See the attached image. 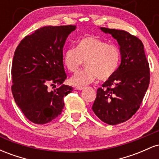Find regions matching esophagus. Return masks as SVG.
Instances as JSON below:
<instances>
[{
    "label": "esophagus",
    "mask_w": 159,
    "mask_h": 159,
    "mask_svg": "<svg viewBox=\"0 0 159 159\" xmlns=\"http://www.w3.org/2000/svg\"><path fill=\"white\" fill-rule=\"evenodd\" d=\"M84 87H76L75 88V90H84Z\"/></svg>",
    "instance_id": "34e87169"
}]
</instances>
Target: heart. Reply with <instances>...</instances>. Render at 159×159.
<instances>
[{
	"label": "heart",
	"mask_w": 159,
	"mask_h": 159,
	"mask_svg": "<svg viewBox=\"0 0 159 159\" xmlns=\"http://www.w3.org/2000/svg\"><path fill=\"white\" fill-rule=\"evenodd\" d=\"M121 53L116 45L93 36H84L78 42L76 48H69L63 55V65L69 72H78L86 62L87 69L75 75L72 84L84 86L98 78L106 81L114 75L120 63Z\"/></svg>",
	"instance_id": "heart-1"
}]
</instances>
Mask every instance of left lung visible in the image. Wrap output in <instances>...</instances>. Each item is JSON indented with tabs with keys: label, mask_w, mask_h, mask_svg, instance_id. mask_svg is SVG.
<instances>
[{
	"label": "left lung",
	"mask_w": 159,
	"mask_h": 159,
	"mask_svg": "<svg viewBox=\"0 0 159 159\" xmlns=\"http://www.w3.org/2000/svg\"><path fill=\"white\" fill-rule=\"evenodd\" d=\"M100 29L118 42L121 63L114 75L97 90L92 109L102 121L114 125L127 121L139 109L150 72L140 39L125 30Z\"/></svg>",
	"instance_id": "obj_1"
}]
</instances>
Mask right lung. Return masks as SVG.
Listing matches in <instances>:
<instances>
[{
    "instance_id": "right-lung-1",
    "label": "right lung",
    "mask_w": 159,
    "mask_h": 159,
    "mask_svg": "<svg viewBox=\"0 0 159 159\" xmlns=\"http://www.w3.org/2000/svg\"><path fill=\"white\" fill-rule=\"evenodd\" d=\"M75 25L45 26L26 36L14 53L12 63V93L16 105L30 121L45 124L61 114L70 86L66 78L63 48ZM49 85H58L51 91Z\"/></svg>"
}]
</instances>
